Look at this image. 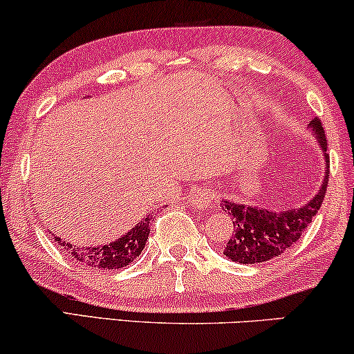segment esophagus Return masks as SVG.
<instances>
[{
	"instance_id": "34e87169",
	"label": "esophagus",
	"mask_w": 354,
	"mask_h": 354,
	"mask_svg": "<svg viewBox=\"0 0 354 354\" xmlns=\"http://www.w3.org/2000/svg\"><path fill=\"white\" fill-rule=\"evenodd\" d=\"M216 198L217 194L212 189H201L192 196V203L198 205L199 209H207L216 203Z\"/></svg>"
}]
</instances>
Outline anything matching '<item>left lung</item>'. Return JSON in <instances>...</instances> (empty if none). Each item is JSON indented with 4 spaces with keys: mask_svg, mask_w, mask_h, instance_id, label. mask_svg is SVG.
Here are the masks:
<instances>
[{
    "mask_svg": "<svg viewBox=\"0 0 354 354\" xmlns=\"http://www.w3.org/2000/svg\"><path fill=\"white\" fill-rule=\"evenodd\" d=\"M308 131L315 137L325 160V174L317 194L301 207L271 210L259 205H245L234 201H221V207L230 214L234 222L229 241L223 247V254L240 265H254L283 254L301 239L319 212L328 185L330 160L326 153V138L322 122L314 118L308 122Z\"/></svg>",
    "mask_w": 354,
    "mask_h": 354,
    "instance_id": "1",
    "label": "left lung"
}]
</instances>
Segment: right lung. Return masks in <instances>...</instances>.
Returning <instances> with one entry per match:
<instances>
[{"label":"right lung","instance_id":"1","mask_svg":"<svg viewBox=\"0 0 354 354\" xmlns=\"http://www.w3.org/2000/svg\"><path fill=\"white\" fill-rule=\"evenodd\" d=\"M150 221L151 216L149 214L120 239L96 247H77L60 236H55V241L60 245V252L73 257L80 265L102 271L120 270L142 253L150 234Z\"/></svg>","mask_w":354,"mask_h":354}]
</instances>
